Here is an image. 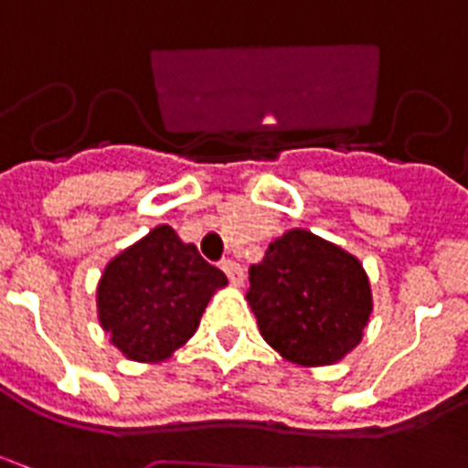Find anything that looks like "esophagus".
Instances as JSON below:
<instances>
[{"label": "esophagus", "mask_w": 468, "mask_h": 468, "mask_svg": "<svg viewBox=\"0 0 468 468\" xmlns=\"http://www.w3.org/2000/svg\"><path fill=\"white\" fill-rule=\"evenodd\" d=\"M223 273L229 275L230 284H235V287H239L242 284V280H245V271H242V266L235 261H223Z\"/></svg>", "instance_id": "esophagus-1"}]
</instances>
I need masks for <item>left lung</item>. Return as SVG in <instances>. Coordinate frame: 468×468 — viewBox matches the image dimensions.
Wrapping results in <instances>:
<instances>
[{"label": "left lung", "instance_id": "8db88e82", "mask_svg": "<svg viewBox=\"0 0 468 468\" xmlns=\"http://www.w3.org/2000/svg\"><path fill=\"white\" fill-rule=\"evenodd\" d=\"M247 302L268 346L302 367L344 360L375 306L360 259L303 229L275 238L250 268Z\"/></svg>", "mask_w": 468, "mask_h": 468}]
</instances>
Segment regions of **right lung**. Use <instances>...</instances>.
Masks as SVG:
<instances>
[{
  "mask_svg": "<svg viewBox=\"0 0 468 468\" xmlns=\"http://www.w3.org/2000/svg\"><path fill=\"white\" fill-rule=\"evenodd\" d=\"M229 278L184 242L172 226L108 261L96 287V313L111 344L136 363H162L188 344L207 303Z\"/></svg>",
  "mask_w": 468,
  "mask_h": 468,
  "instance_id": "obj_1",
  "label": "right lung"
}]
</instances>
